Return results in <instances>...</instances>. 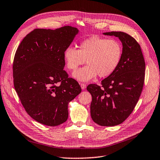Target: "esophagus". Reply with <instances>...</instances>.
Instances as JSON below:
<instances>
[{"mask_svg": "<svg viewBox=\"0 0 160 160\" xmlns=\"http://www.w3.org/2000/svg\"><path fill=\"white\" fill-rule=\"evenodd\" d=\"M80 86H81V88L82 89H85L86 88V84H83V83H80Z\"/></svg>", "mask_w": 160, "mask_h": 160, "instance_id": "34e87169", "label": "esophagus"}]
</instances>
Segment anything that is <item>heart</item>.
<instances>
[{"mask_svg": "<svg viewBox=\"0 0 160 160\" xmlns=\"http://www.w3.org/2000/svg\"><path fill=\"white\" fill-rule=\"evenodd\" d=\"M78 50L67 48L63 58L66 67L74 71L87 60L88 65L73 72V77L87 82L99 75L105 78L112 74L119 66L122 58V46L118 41L97 36L82 41Z\"/></svg>", "mask_w": 160, "mask_h": 160, "instance_id": "heart-1", "label": "heart"}]
</instances>
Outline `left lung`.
<instances>
[{
  "label": "left lung",
  "instance_id": "8db88e82",
  "mask_svg": "<svg viewBox=\"0 0 160 160\" xmlns=\"http://www.w3.org/2000/svg\"><path fill=\"white\" fill-rule=\"evenodd\" d=\"M114 36L122 43L123 53L119 66L101 86L89 84L87 90L92 96L90 112L94 122L101 126H114L126 120L141 96L145 62L140 45L123 32H104Z\"/></svg>",
  "mask_w": 160,
  "mask_h": 160
}]
</instances>
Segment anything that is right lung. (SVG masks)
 Listing matches in <instances>:
<instances>
[{"instance_id":"1","label":"right lung","mask_w":160,"mask_h":160,"mask_svg":"<svg viewBox=\"0 0 160 160\" xmlns=\"http://www.w3.org/2000/svg\"><path fill=\"white\" fill-rule=\"evenodd\" d=\"M78 30L65 26L55 30L36 29L21 42L13 62V85L32 119L56 126L68 118V104L82 92L63 70V53Z\"/></svg>"}]
</instances>
